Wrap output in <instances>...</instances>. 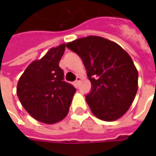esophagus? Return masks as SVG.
Listing matches in <instances>:
<instances>
[{"mask_svg": "<svg viewBox=\"0 0 156 156\" xmlns=\"http://www.w3.org/2000/svg\"><path fill=\"white\" fill-rule=\"evenodd\" d=\"M81 81V77H77V78H76V81H75V84L76 87H78V86H79V84H80Z\"/></svg>", "mask_w": 156, "mask_h": 156, "instance_id": "esophagus-1", "label": "esophagus"}]
</instances>
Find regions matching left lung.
<instances>
[{"instance_id":"left-lung-1","label":"left lung","mask_w":156,"mask_h":156,"mask_svg":"<svg viewBox=\"0 0 156 156\" xmlns=\"http://www.w3.org/2000/svg\"><path fill=\"white\" fill-rule=\"evenodd\" d=\"M81 57L92 90L86 101L94 116L106 122L129 110L138 89V71L131 57L117 43L89 35L67 43Z\"/></svg>"}]
</instances>
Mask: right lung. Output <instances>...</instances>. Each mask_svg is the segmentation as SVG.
Masks as SVG:
<instances>
[{"label": "right lung", "instance_id": "right-lung-1", "mask_svg": "<svg viewBox=\"0 0 156 156\" xmlns=\"http://www.w3.org/2000/svg\"><path fill=\"white\" fill-rule=\"evenodd\" d=\"M62 43L51 48L44 56L30 63L20 77L16 93L21 105L35 120L54 124L69 113L75 89L63 81L59 62L65 51Z\"/></svg>", "mask_w": 156, "mask_h": 156}]
</instances>
